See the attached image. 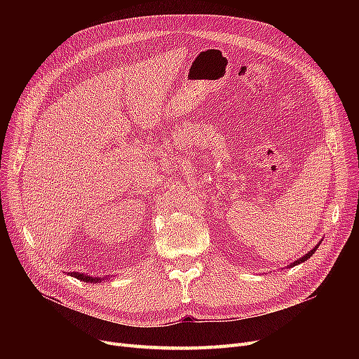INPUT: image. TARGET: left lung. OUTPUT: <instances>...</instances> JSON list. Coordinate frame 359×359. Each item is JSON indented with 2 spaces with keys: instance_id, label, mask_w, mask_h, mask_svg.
I'll list each match as a JSON object with an SVG mask.
<instances>
[{
  "instance_id": "obj_1",
  "label": "left lung",
  "mask_w": 359,
  "mask_h": 359,
  "mask_svg": "<svg viewBox=\"0 0 359 359\" xmlns=\"http://www.w3.org/2000/svg\"><path fill=\"white\" fill-rule=\"evenodd\" d=\"M316 249H317V248H314L313 250H310V252H309V253H307L306 256H303V257H299L298 260H295V262L292 263V265H291V266H295V265H297V263H301V262H306L307 259H310V256H313V253L316 252Z\"/></svg>"
}]
</instances>
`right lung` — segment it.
<instances>
[{
  "instance_id": "obj_1",
  "label": "right lung",
  "mask_w": 359,
  "mask_h": 359,
  "mask_svg": "<svg viewBox=\"0 0 359 359\" xmlns=\"http://www.w3.org/2000/svg\"><path fill=\"white\" fill-rule=\"evenodd\" d=\"M75 278L77 279H83V280H86V282H94V284H97L99 280H102V279H99V278H93V276H88V275H84V273H72Z\"/></svg>"
}]
</instances>
